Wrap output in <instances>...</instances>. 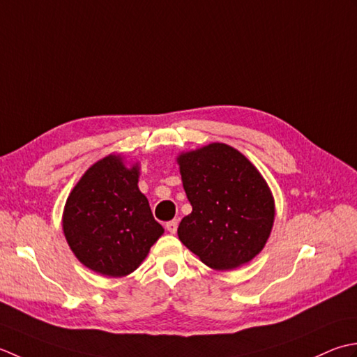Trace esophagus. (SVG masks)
Here are the masks:
<instances>
[{
    "mask_svg": "<svg viewBox=\"0 0 357 357\" xmlns=\"http://www.w3.org/2000/svg\"><path fill=\"white\" fill-rule=\"evenodd\" d=\"M177 228H178V220L177 219L169 220L168 223H166V229H168L171 234H174V232H177Z\"/></svg>",
    "mask_w": 357,
    "mask_h": 357,
    "instance_id": "obj_1",
    "label": "esophagus"
}]
</instances>
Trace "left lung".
<instances>
[{"mask_svg":"<svg viewBox=\"0 0 357 357\" xmlns=\"http://www.w3.org/2000/svg\"><path fill=\"white\" fill-rule=\"evenodd\" d=\"M192 213L177 234L214 270H232L264 248L274 222V200L250 160L223 143L178 157Z\"/></svg>","mask_w":357,"mask_h":357,"instance_id":"8db88e82","label":"left lung"}]
</instances>
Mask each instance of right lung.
Returning <instances> with one entry per match:
<instances>
[{"label":"right lung","mask_w":357,"mask_h":357,"mask_svg":"<svg viewBox=\"0 0 357 357\" xmlns=\"http://www.w3.org/2000/svg\"><path fill=\"white\" fill-rule=\"evenodd\" d=\"M137 183V166L126 168L119 155H109L91 166L70 192L64 236L92 271L109 278L132 273L163 234Z\"/></svg>","instance_id":"obj_1"}]
</instances>
